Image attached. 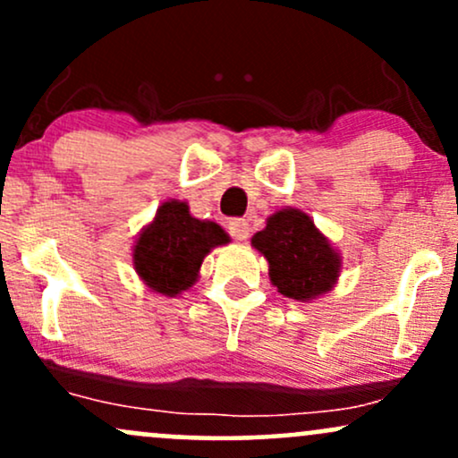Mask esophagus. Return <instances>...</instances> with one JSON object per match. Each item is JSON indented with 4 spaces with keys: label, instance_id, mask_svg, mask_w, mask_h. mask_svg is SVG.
Instances as JSON below:
<instances>
[{
    "label": "esophagus",
    "instance_id": "obj_1",
    "mask_svg": "<svg viewBox=\"0 0 458 458\" xmlns=\"http://www.w3.org/2000/svg\"><path fill=\"white\" fill-rule=\"evenodd\" d=\"M228 233L233 239H239V241H245L247 234H250V224H247V219H230L228 222Z\"/></svg>",
    "mask_w": 458,
    "mask_h": 458
}]
</instances>
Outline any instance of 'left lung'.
<instances>
[{"instance_id": "obj_1", "label": "left lung", "mask_w": 458, "mask_h": 458, "mask_svg": "<svg viewBox=\"0 0 458 458\" xmlns=\"http://www.w3.org/2000/svg\"><path fill=\"white\" fill-rule=\"evenodd\" d=\"M251 245L269 260V276L282 295L314 299L327 293L340 271V256L306 213L286 208L254 234Z\"/></svg>"}]
</instances>
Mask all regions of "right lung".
<instances>
[{"label": "right lung", "mask_w": 458, "mask_h": 458, "mask_svg": "<svg viewBox=\"0 0 458 458\" xmlns=\"http://www.w3.org/2000/svg\"><path fill=\"white\" fill-rule=\"evenodd\" d=\"M224 243L228 234L217 224L191 217L185 202H165L140 234L133 265L152 291L174 297L196 282L204 256Z\"/></svg>", "instance_id": "1"}]
</instances>
